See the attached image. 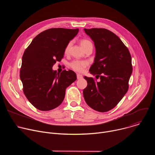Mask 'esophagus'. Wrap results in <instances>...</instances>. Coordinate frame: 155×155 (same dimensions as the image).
Instances as JSON below:
<instances>
[{
    "mask_svg": "<svg viewBox=\"0 0 155 155\" xmlns=\"http://www.w3.org/2000/svg\"><path fill=\"white\" fill-rule=\"evenodd\" d=\"M77 79L78 80H80V79H81L83 78V76L80 74H77Z\"/></svg>",
    "mask_w": 155,
    "mask_h": 155,
    "instance_id": "esophagus-1",
    "label": "esophagus"
}]
</instances>
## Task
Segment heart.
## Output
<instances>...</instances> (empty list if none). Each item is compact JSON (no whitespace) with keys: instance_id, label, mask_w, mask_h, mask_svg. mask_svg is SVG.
Listing matches in <instances>:
<instances>
[{"instance_id":"heart-1","label":"heart","mask_w":155,"mask_h":155,"mask_svg":"<svg viewBox=\"0 0 155 155\" xmlns=\"http://www.w3.org/2000/svg\"><path fill=\"white\" fill-rule=\"evenodd\" d=\"M80 45L81 47L83 49H84L88 46H93V43L90 40L83 38L80 40ZM71 46V43H69L68 45H66L64 50V53L65 54H68L69 53ZM69 65L71 68L74 71L77 72H82L84 71V68L87 65V62L84 61L74 60L70 63Z\"/></svg>"}]
</instances>
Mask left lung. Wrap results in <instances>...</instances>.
<instances>
[{"instance_id": "left-lung-1", "label": "left lung", "mask_w": 155, "mask_h": 155, "mask_svg": "<svg viewBox=\"0 0 155 155\" xmlns=\"http://www.w3.org/2000/svg\"><path fill=\"white\" fill-rule=\"evenodd\" d=\"M93 40L96 48L94 62L90 72L96 78L84 77L87 85L83 90L86 104L100 112L114 108L129 88L132 72V59L128 48L114 33L104 28L84 29Z\"/></svg>"}]
</instances>
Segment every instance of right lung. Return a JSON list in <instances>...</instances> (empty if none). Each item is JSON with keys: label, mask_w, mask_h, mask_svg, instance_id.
<instances>
[{"label": "right lung", "mask_w": 155, "mask_h": 155, "mask_svg": "<svg viewBox=\"0 0 155 155\" xmlns=\"http://www.w3.org/2000/svg\"><path fill=\"white\" fill-rule=\"evenodd\" d=\"M78 32V29H47L38 34L25 51L20 79L25 95L38 110L48 111L58 107L64 99L66 88L77 80L71 70L59 74L52 68L61 61L66 45Z\"/></svg>", "instance_id": "obj_1"}]
</instances>
